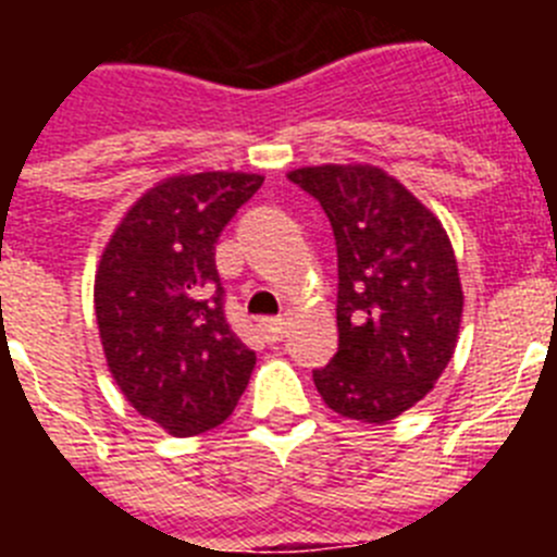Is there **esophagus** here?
Segmentation results:
<instances>
[{
	"label": "esophagus",
	"mask_w": 557,
	"mask_h": 557,
	"mask_svg": "<svg viewBox=\"0 0 557 557\" xmlns=\"http://www.w3.org/2000/svg\"><path fill=\"white\" fill-rule=\"evenodd\" d=\"M259 329H262L264 339H270V343H275V339L287 337L289 318H287V314H278V318H264V321L259 323Z\"/></svg>",
	"instance_id": "obj_1"
}]
</instances>
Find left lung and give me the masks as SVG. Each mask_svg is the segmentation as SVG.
<instances>
[{"label": "left lung", "instance_id": "8db88e82", "mask_svg": "<svg viewBox=\"0 0 557 557\" xmlns=\"http://www.w3.org/2000/svg\"><path fill=\"white\" fill-rule=\"evenodd\" d=\"M326 211L337 245V354L312 371L339 416L385 424L432 391L462 314L455 250L441 220L368 164L287 175Z\"/></svg>", "mask_w": 557, "mask_h": 557}]
</instances>
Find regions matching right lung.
<instances>
[{"instance_id": "right-lung-1", "label": "right lung", "mask_w": 557, "mask_h": 557, "mask_svg": "<svg viewBox=\"0 0 557 557\" xmlns=\"http://www.w3.org/2000/svg\"><path fill=\"white\" fill-rule=\"evenodd\" d=\"M262 175H175L136 200L100 259L95 309L125 398L170 435L220 426L248 387L256 351L225 321L214 248Z\"/></svg>"}]
</instances>
